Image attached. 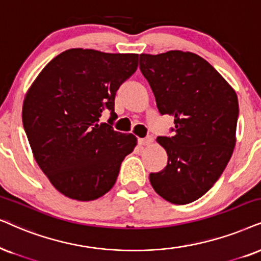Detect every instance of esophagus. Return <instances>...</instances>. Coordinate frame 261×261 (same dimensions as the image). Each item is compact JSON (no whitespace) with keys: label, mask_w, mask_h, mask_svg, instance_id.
<instances>
[{"label":"esophagus","mask_w":261,"mask_h":261,"mask_svg":"<svg viewBox=\"0 0 261 261\" xmlns=\"http://www.w3.org/2000/svg\"><path fill=\"white\" fill-rule=\"evenodd\" d=\"M151 142H153V137L147 136L146 138H140L138 140V144H141V146H149Z\"/></svg>","instance_id":"esophagus-1"}]
</instances>
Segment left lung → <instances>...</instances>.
<instances>
[{
    "label": "left lung",
    "mask_w": 261,
    "mask_h": 261,
    "mask_svg": "<svg viewBox=\"0 0 261 261\" xmlns=\"http://www.w3.org/2000/svg\"><path fill=\"white\" fill-rule=\"evenodd\" d=\"M140 68L158 110L174 118L173 136L156 138L169 160L149 174L150 184L171 203H190L213 187L231 158L237 95L212 65L190 51L141 54Z\"/></svg>",
    "instance_id": "obj_1"
}]
</instances>
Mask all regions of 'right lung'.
I'll return each mask as SVG.
<instances>
[{
  "label": "right lung",
  "mask_w": 261,
  "mask_h": 261,
  "mask_svg": "<svg viewBox=\"0 0 261 261\" xmlns=\"http://www.w3.org/2000/svg\"><path fill=\"white\" fill-rule=\"evenodd\" d=\"M138 54L68 49L43 68L22 105V124L35 160L57 190L91 201L113 188L137 138L112 127L114 98L137 70ZM110 111L108 123H100Z\"/></svg>",
  "instance_id": "add662e5"
}]
</instances>
